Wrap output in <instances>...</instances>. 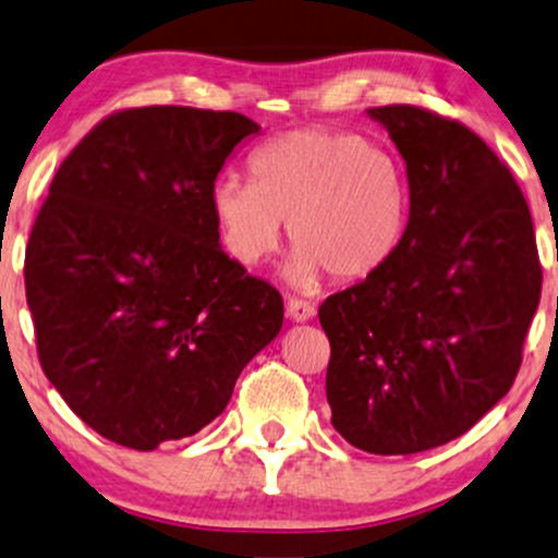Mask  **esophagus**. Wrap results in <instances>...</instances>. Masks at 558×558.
<instances>
[{"label": "esophagus", "instance_id": "obj_1", "mask_svg": "<svg viewBox=\"0 0 558 558\" xmlns=\"http://www.w3.org/2000/svg\"><path fill=\"white\" fill-rule=\"evenodd\" d=\"M287 315L296 323H305L315 315V307L310 305L307 300H300V296H289V300H287Z\"/></svg>", "mask_w": 558, "mask_h": 558}]
</instances>
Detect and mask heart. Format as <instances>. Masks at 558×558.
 Listing matches in <instances>:
<instances>
[{
	"label": "heart",
	"instance_id": "1",
	"mask_svg": "<svg viewBox=\"0 0 558 558\" xmlns=\"http://www.w3.org/2000/svg\"><path fill=\"white\" fill-rule=\"evenodd\" d=\"M251 179H222L213 215L230 256L258 266L277 251L284 220L300 245L292 277L313 284L323 271L351 281L379 269L404 226L408 192L392 156L359 135L302 128L251 158Z\"/></svg>",
	"mask_w": 558,
	"mask_h": 558
}]
</instances>
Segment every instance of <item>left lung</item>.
Wrapping results in <instances>:
<instances>
[{
    "label": "left lung",
    "mask_w": 558,
    "mask_h": 558,
    "mask_svg": "<svg viewBox=\"0 0 558 558\" xmlns=\"http://www.w3.org/2000/svg\"><path fill=\"white\" fill-rule=\"evenodd\" d=\"M368 114L408 163L410 217L387 262L317 310L325 395L351 446L408 456L510 392L544 271L523 192L474 130L415 105Z\"/></svg>",
    "instance_id": "1"
}]
</instances>
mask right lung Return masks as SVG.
<instances>
[{
    "label": "right lung",
    "mask_w": 558,
    "mask_h": 558,
    "mask_svg": "<svg viewBox=\"0 0 558 558\" xmlns=\"http://www.w3.org/2000/svg\"><path fill=\"white\" fill-rule=\"evenodd\" d=\"M241 112L154 105L99 120L58 166L25 248L43 374L99 436L154 451L213 423L284 320L220 248L215 179Z\"/></svg>",
    "instance_id": "obj_1"
}]
</instances>
